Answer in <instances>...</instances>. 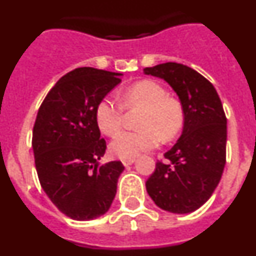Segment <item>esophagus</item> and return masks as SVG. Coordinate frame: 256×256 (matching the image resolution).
<instances>
[{"label": "esophagus", "mask_w": 256, "mask_h": 256, "mask_svg": "<svg viewBox=\"0 0 256 256\" xmlns=\"http://www.w3.org/2000/svg\"><path fill=\"white\" fill-rule=\"evenodd\" d=\"M134 162H136L134 158H132V159H124V160H122V162H123L124 166H130V165H132Z\"/></svg>", "instance_id": "esophagus-1"}]
</instances>
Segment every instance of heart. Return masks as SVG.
<instances>
[{
	"label": "heart",
	"instance_id": "1",
	"mask_svg": "<svg viewBox=\"0 0 256 256\" xmlns=\"http://www.w3.org/2000/svg\"><path fill=\"white\" fill-rule=\"evenodd\" d=\"M126 108H144L138 120V130H123L110 142V154L119 159H132L141 152L158 148L162 142L170 141L182 130L184 110L180 100L168 96V92L154 80H141L122 94ZM94 119L102 133L112 136L123 123V108L110 97H104L94 108Z\"/></svg>",
	"mask_w": 256,
	"mask_h": 256
}]
</instances>
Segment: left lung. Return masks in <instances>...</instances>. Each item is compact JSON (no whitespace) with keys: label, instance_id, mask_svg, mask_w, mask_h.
<instances>
[{"label":"left lung","instance_id":"left-lung-1","mask_svg":"<svg viewBox=\"0 0 256 256\" xmlns=\"http://www.w3.org/2000/svg\"><path fill=\"white\" fill-rule=\"evenodd\" d=\"M164 79L184 110L180 140L156 162L146 190L160 209L176 214L195 212L218 186L226 165L227 118L216 88L196 70L177 62L144 68Z\"/></svg>","mask_w":256,"mask_h":256}]
</instances>
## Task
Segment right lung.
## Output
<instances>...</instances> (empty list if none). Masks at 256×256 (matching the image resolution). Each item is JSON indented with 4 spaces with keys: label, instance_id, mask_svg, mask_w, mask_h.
Segmentation results:
<instances>
[{
    "label": "right lung",
    "instance_id": "obj_1",
    "mask_svg": "<svg viewBox=\"0 0 256 256\" xmlns=\"http://www.w3.org/2000/svg\"><path fill=\"white\" fill-rule=\"evenodd\" d=\"M122 76L74 69L58 79L38 110L32 138L38 180L54 205L74 220L104 216L116 194L124 166L120 162H98L106 142L94 108Z\"/></svg>",
    "mask_w": 256,
    "mask_h": 256
}]
</instances>
